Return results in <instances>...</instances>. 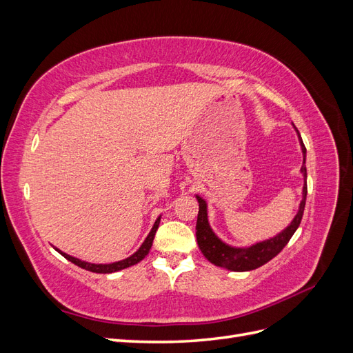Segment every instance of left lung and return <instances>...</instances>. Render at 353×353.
<instances>
[{
  "instance_id": "1",
  "label": "left lung",
  "mask_w": 353,
  "mask_h": 353,
  "mask_svg": "<svg viewBox=\"0 0 353 353\" xmlns=\"http://www.w3.org/2000/svg\"><path fill=\"white\" fill-rule=\"evenodd\" d=\"M297 131V128H296ZM299 134V131H297ZM301 137V134H299ZM301 145H302V152H303V163H305V156H306V147L301 138ZM302 172L306 178V168L305 165L302 166ZM306 193H307V185L305 181L303 185V199L301 201V208H299L297 215L294 216L293 222L290 223V227H287L283 232H280L279 236L266 240L262 243H258L252 245V248L248 249H236L231 248V245L222 243L213 231L209 227L208 222V210H206V201L201 197L197 196L199 200V215H197V223H196V236H197V243L201 253L205 254V258L212 262L213 265L221 266V268H227L230 271H252L259 268V266L265 265L266 262H270L272 258H275L279 254L284 245L290 241L292 236L297 227L301 225V221L303 216V210H305V203H306Z\"/></svg>"
}]
</instances>
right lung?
I'll return each instance as SVG.
<instances>
[{
	"mask_svg": "<svg viewBox=\"0 0 353 353\" xmlns=\"http://www.w3.org/2000/svg\"><path fill=\"white\" fill-rule=\"evenodd\" d=\"M159 222H160V218H157V221L154 222V225L150 231V234H148L147 239L144 240L143 245L140 249H138L132 256H130L128 259H123V261H119V262H114V263H109V265H95V263H88V262H82L77 258H72V256L63 253L61 250L56 249L60 254L65 256V258L68 261H70L72 263L81 266V268L87 270V271H91V272H97V274H110V272H116V271H121V270H125L128 268V266H132L135 263H138L140 261H143L145 256L148 254V252H150L152 249V244H153V240H154V236H156V231L159 228Z\"/></svg>",
	"mask_w": 353,
	"mask_h": 353,
	"instance_id": "add662e5",
	"label": "right lung"
}]
</instances>
